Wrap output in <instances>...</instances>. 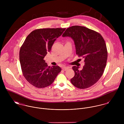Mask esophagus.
Here are the masks:
<instances>
[{
	"instance_id": "obj_1",
	"label": "esophagus",
	"mask_w": 124,
	"mask_h": 124,
	"mask_svg": "<svg viewBox=\"0 0 124 124\" xmlns=\"http://www.w3.org/2000/svg\"><path fill=\"white\" fill-rule=\"evenodd\" d=\"M69 67H66V66H64V67H63L62 68V69L63 70H64V71H66V70H67L68 69H69Z\"/></svg>"
}]
</instances>
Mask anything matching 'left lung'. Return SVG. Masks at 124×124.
I'll use <instances>...</instances> for the list:
<instances>
[{
    "mask_svg": "<svg viewBox=\"0 0 124 124\" xmlns=\"http://www.w3.org/2000/svg\"><path fill=\"white\" fill-rule=\"evenodd\" d=\"M71 37L74 42L76 53L85 59L82 70L72 67L75 75L71 84L79 89H86L95 84L102 76L106 66V44L99 33L85 27L73 26L68 28L62 36Z\"/></svg>",
    "mask_w": 124,
    "mask_h": 124,
    "instance_id": "left-lung-1",
    "label": "left lung"
}]
</instances>
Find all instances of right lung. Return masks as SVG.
<instances>
[{"label":"right lung","mask_w":124,"mask_h":124,"mask_svg":"<svg viewBox=\"0 0 124 124\" xmlns=\"http://www.w3.org/2000/svg\"><path fill=\"white\" fill-rule=\"evenodd\" d=\"M65 29L36 30L27 37L22 45L19 52L22 71L27 81L36 87L42 88L50 85L62 71L59 66H48L43 59Z\"/></svg>","instance_id":"1"}]
</instances>
